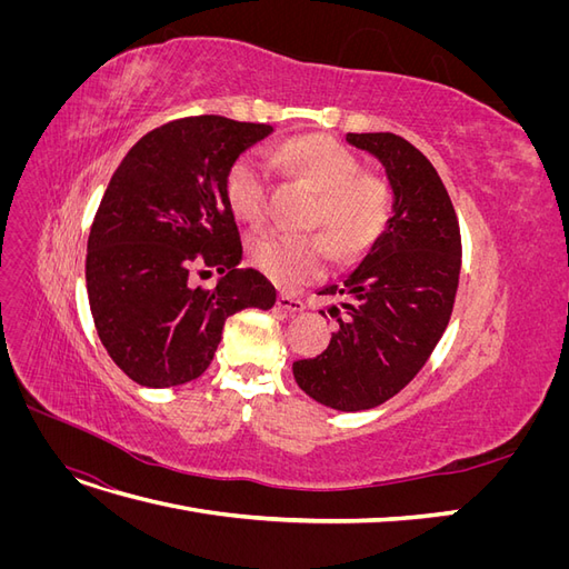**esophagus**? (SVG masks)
I'll use <instances>...</instances> for the list:
<instances>
[{
  "label": "esophagus",
  "instance_id": "1",
  "mask_svg": "<svg viewBox=\"0 0 569 569\" xmlns=\"http://www.w3.org/2000/svg\"><path fill=\"white\" fill-rule=\"evenodd\" d=\"M278 306L282 308V311H287V313H301L303 308H306L301 299L291 297V295H280V297H278Z\"/></svg>",
  "mask_w": 569,
  "mask_h": 569
}]
</instances>
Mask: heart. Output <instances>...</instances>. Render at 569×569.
I'll return each mask as SVG.
<instances>
[{"label": "heart", "mask_w": 569, "mask_h": 569, "mask_svg": "<svg viewBox=\"0 0 569 569\" xmlns=\"http://www.w3.org/2000/svg\"><path fill=\"white\" fill-rule=\"evenodd\" d=\"M274 161L313 189L316 203L308 222L330 232L343 253L363 251L385 230L391 209L387 184L363 173L356 153L332 137H295L278 149ZM226 194L239 220L251 226L263 222L268 216V166L263 159L256 153L239 157L228 170ZM251 258L270 280L299 287L325 272L330 244L322 234L270 230L251 239Z\"/></svg>", "instance_id": "heart-1"}]
</instances>
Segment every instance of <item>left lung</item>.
Returning a JSON list of instances; mask_svg holds the SVG:
<instances>
[{
	"label": "left lung",
	"instance_id": "8db88e82",
	"mask_svg": "<svg viewBox=\"0 0 569 569\" xmlns=\"http://www.w3.org/2000/svg\"><path fill=\"white\" fill-rule=\"evenodd\" d=\"M347 142L382 163L391 216L363 261L320 291L343 297L330 347L291 370L318 403L356 412L389 401L435 351L456 301L460 228L435 166L403 137L349 132Z\"/></svg>",
	"mask_w": 569,
	"mask_h": 569
}]
</instances>
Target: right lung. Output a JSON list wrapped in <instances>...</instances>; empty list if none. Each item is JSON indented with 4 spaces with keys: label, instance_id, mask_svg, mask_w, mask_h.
<instances>
[{
    "label": "right lung",
    "instance_id": "obj_1",
    "mask_svg": "<svg viewBox=\"0 0 569 569\" xmlns=\"http://www.w3.org/2000/svg\"><path fill=\"white\" fill-rule=\"evenodd\" d=\"M270 132L222 116L180 118L147 132L116 168L90 230L84 280L99 339L132 382L197 380L232 313L278 301L266 274L239 268L226 194L230 166ZM197 267L223 278L213 290L194 288Z\"/></svg>",
    "mask_w": 569,
    "mask_h": 569
}]
</instances>
